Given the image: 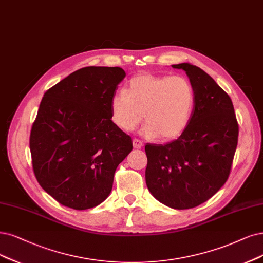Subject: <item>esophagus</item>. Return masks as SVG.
I'll return each mask as SVG.
<instances>
[{"label":"esophagus","instance_id":"34e87169","mask_svg":"<svg viewBox=\"0 0 263 263\" xmlns=\"http://www.w3.org/2000/svg\"><path fill=\"white\" fill-rule=\"evenodd\" d=\"M143 146V142L139 139H133V147L134 148H141Z\"/></svg>","mask_w":263,"mask_h":263}]
</instances>
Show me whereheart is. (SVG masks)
<instances>
[{"instance_id": "heart-1", "label": "heart", "mask_w": 263, "mask_h": 263, "mask_svg": "<svg viewBox=\"0 0 263 263\" xmlns=\"http://www.w3.org/2000/svg\"><path fill=\"white\" fill-rule=\"evenodd\" d=\"M195 90L185 77L144 73L131 78L110 103L111 120L123 132L142 122L149 139L172 140L187 128L195 106Z\"/></svg>"}]
</instances>
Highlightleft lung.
<instances>
[{
	"label": "left lung",
	"instance_id": "1",
	"mask_svg": "<svg viewBox=\"0 0 263 263\" xmlns=\"http://www.w3.org/2000/svg\"><path fill=\"white\" fill-rule=\"evenodd\" d=\"M183 69L195 90L187 128L164 145L146 144V185L152 195L173 209H190L207 201L229 179L238 141V123L231 97L199 67Z\"/></svg>",
	"mask_w": 263,
	"mask_h": 263
}]
</instances>
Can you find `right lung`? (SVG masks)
Listing matches in <instances>:
<instances>
[{
    "mask_svg": "<svg viewBox=\"0 0 263 263\" xmlns=\"http://www.w3.org/2000/svg\"><path fill=\"white\" fill-rule=\"evenodd\" d=\"M124 77L120 67H84L44 93L30 133L32 168L41 187L63 206L100 205L132 151V139L110 115Z\"/></svg>",
    "mask_w": 263,
    "mask_h": 263,
    "instance_id": "add662e5",
    "label": "right lung"
}]
</instances>
